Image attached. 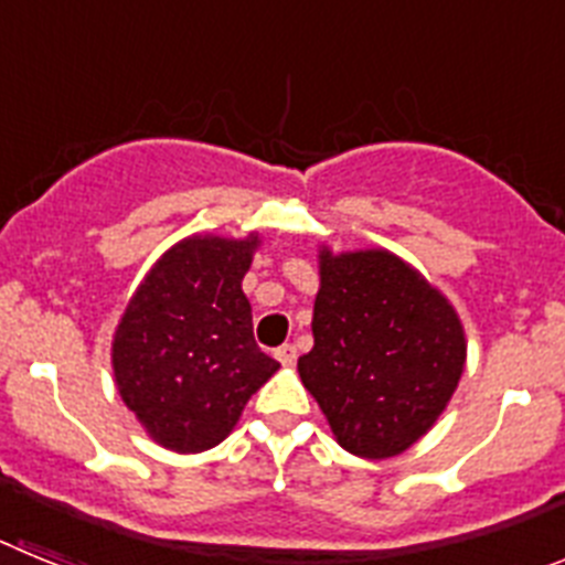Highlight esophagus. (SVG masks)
<instances>
[{
  "mask_svg": "<svg viewBox=\"0 0 565 565\" xmlns=\"http://www.w3.org/2000/svg\"><path fill=\"white\" fill-rule=\"evenodd\" d=\"M274 356H277V362L282 364V367H291V364L297 362V348H294V344H279L277 351H274Z\"/></svg>",
  "mask_w": 565,
  "mask_h": 565,
  "instance_id": "esophagus-1",
  "label": "esophagus"
}]
</instances>
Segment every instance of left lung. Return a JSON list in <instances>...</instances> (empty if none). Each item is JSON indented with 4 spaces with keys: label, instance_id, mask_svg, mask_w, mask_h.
<instances>
[{
    "label": "left lung",
    "instance_id": "1",
    "mask_svg": "<svg viewBox=\"0 0 565 565\" xmlns=\"http://www.w3.org/2000/svg\"><path fill=\"white\" fill-rule=\"evenodd\" d=\"M311 331L299 379L339 447L373 461L398 456L430 430L467 362L450 299L384 248H319Z\"/></svg>",
    "mask_w": 565,
    "mask_h": 565
}]
</instances>
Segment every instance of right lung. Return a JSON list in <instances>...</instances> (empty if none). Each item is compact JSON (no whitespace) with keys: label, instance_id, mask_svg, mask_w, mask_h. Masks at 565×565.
<instances>
[{"label":"right lung","instance_id":"right-lung-1","mask_svg":"<svg viewBox=\"0 0 565 565\" xmlns=\"http://www.w3.org/2000/svg\"><path fill=\"white\" fill-rule=\"evenodd\" d=\"M257 246V234H192L174 243L149 268L115 328V387L167 450H212L277 373V359L254 342L243 294Z\"/></svg>","mask_w":565,"mask_h":565}]
</instances>
